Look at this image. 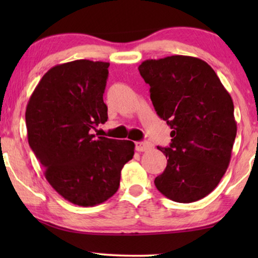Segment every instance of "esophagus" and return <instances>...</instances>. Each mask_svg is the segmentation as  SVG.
Segmentation results:
<instances>
[{
    "instance_id": "esophagus-1",
    "label": "esophagus",
    "mask_w": 258,
    "mask_h": 258,
    "mask_svg": "<svg viewBox=\"0 0 258 258\" xmlns=\"http://www.w3.org/2000/svg\"><path fill=\"white\" fill-rule=\"evenodd\" d=\"M151 148H153V146L148 142H136V150L140 151V153L150 150Z\"/></svg>"
}]
</instances>
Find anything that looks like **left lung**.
I'll list each match as a JSON object with an SVG mask.
<instances>
[{
    "label": "left lung",
    "mask_w": 258,
    "mask_h": 258,
    "mask_svg": "<svg viewBox=\"0 0 258 258\" xmlns=\"http://www.w3.org/2000/svg\"><path fill=\"white\" fill-rule=\"evenodd\" d=\"M139 70L157 115L172 129L170 147H157L168 163L155 185L175 202H196L216 188L230 163L237 133L230 94L192 56L147 59Z\"/></svg>",
    "instance_id": "obj_1"
}]
</instances>
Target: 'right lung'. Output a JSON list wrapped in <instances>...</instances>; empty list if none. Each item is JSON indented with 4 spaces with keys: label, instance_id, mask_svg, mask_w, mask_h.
Listing matches in <instances>:
<instances>
[{
    "label": "right lung",
    "instance_id": "1",
    "mask_svg": "<svg viewBox=\"0 0 258 258\" xmlns=\"http://www.w3.org/2000/svg\"><path fill=\"white\" fill-rule=\"evenodd\" d=\"M108 62L76 59L52 67L28 101V142L52 188L70 203L94 207L117 191L121 170L134 156L128 140L94 139L107 122L103 94Z\"/></svg>",
    "mask_w": 258,
    "mask_h": 258
}]
</instances>
